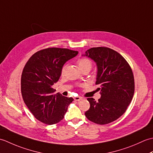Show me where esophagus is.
<instances>
[{"label":"esophagus","instance_id":"1","mask_svg":"<svg viewBox=\"0 0 153 153\" xmlns=\"http://www.w3.org/2000/svg\"><path fill=\"white\" fill-rule=\"evenodd\" d=\"M74 99L75 100H77V101H79V100H82V97H74Z\"/></svg>","mask_w":153,"mask_h":153}]
</instances>
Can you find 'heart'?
<instances>
[{"instance_id": "1", "label": "heart", "mask_w": 153, "mask_h": 153, "mask_svg": "<svg viewBox=\"0 0 153 153\" xmlns=\"http://www.w3.org/2000/svg\"><path fill=\"white\" fill-rule=\"evenodd\" d=\"M77 65L79 68L80 70L85 68L86 67H91V62L87 58H81L77 61Z\"/></svg>"}]
</instances>
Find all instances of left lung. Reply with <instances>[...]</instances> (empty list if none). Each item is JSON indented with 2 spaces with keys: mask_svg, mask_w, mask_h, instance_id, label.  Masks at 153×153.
Here are the masks:
<instances>
[{
  "mask_svg": "<svg viewBox=\"0 0 153 153\" xmlns=\"http://www.w3.org/2000/svg\"><path fill=\"white\" fill-rule=\"evenodd\" d=\"M87 56L96 63V84H99L100 98L96 101L88 98L89 109L87 118L97 124H107L120 118L133 99L134 77L131 67L121 54L107 47H93L87 50Z\"/></svg>",
  "mask_w": 153,
  "mask_h": 153,
  "instance_id": "8db88e82",
  "label": "left lung"
}]
</instances>
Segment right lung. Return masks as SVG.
Returning a JSON list of instances; mask_svg holds the SVG:
<instances>
[{"mask_svg":"<svg viewBox=\"0 0 153 153\" xmlns=\"http://www.w3.org/2000/svg\"><path fill=\"white\" fill-rule=\"evenodd\" d=\"M77 54L78 51L68 48H48L32 55L25 65L21 78L22 97L40 122L53 125L64 118L74 99L54 94L53 85L59 79L64 64Z\"/></svg>","mask_w":153,"mask_h":153,"instance_id":"add662e5","label":"right lung"}]
</instances>
